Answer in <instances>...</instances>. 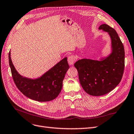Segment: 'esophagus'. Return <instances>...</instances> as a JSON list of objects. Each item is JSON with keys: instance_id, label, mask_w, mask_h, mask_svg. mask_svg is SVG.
Segmentation results:
<instances>
[{"instance_id": "esophagus-1", "label": "esophagus", "mask_w": 134, "mask_h": 134, "mask_svg": "<svg viewBox=\"0 0 134 134\" xmlns=\"http://www.w3.org/2000/svg\"><path fill=\"white\" fill-rule=\"evenodd\" d=\"M77 58L75 56L72 55H70L68 57V63L70 65H73L74 63H75V61L76 60Z\"/></svg>"}]
</instances>
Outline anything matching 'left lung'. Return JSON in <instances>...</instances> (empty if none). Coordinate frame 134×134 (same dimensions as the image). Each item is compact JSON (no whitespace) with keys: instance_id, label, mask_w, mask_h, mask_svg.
Returning <instances> with one entry per match:
<instances>
[{"instance_id":"left-lung-1","label":"left lung","mask_w":134,"mask_h":134,"mask_svg":"<svg viewBox=\"0 0 134 134\" xmlns=\"http://www.w3.org/2000/svg\"><path fill=\"white\" fill-rule=\"evenodd\" d=\"M99 30L107 32L111 38L112 52L101 61L81 59L74 64L83 90L88 94L100 96L112 91L122 79L125 68V50L116 31L106 24Z\"/></svg>"}]
</instances>
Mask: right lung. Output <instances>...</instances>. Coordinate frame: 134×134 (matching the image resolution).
Instances as JSON below:
<instances>
[{
    "instance_id": "right-lung-1",
    "label": "right lung",
    "mask_w": 134,
    "mask_h": 134,
    "mask_svg": "<svg viewBox=\"0 0 134 134\" xmlns=\"http://www.w3.org/2000/svg\"><path fill=\"white\" fill-rule=\"evenodd\" d=\"M9 63L12 78L18 90L28 98L38 102L50 101L58 96L62 91L65 75L69 68L67 58H65L41 78L30 79L18 73L12 63L10 52Z\"/></svg>"
}]
</instances>
